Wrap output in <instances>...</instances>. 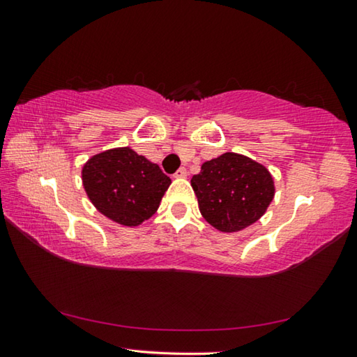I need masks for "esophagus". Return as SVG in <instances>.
<instances>
[{"mask_svg":"<svg viewBox=\"0 0 357 357\" xmlns=\"http://www.w3.org/2000/svg\"><path fill=\"white\" fill-rule=\"evenodd\" d=\"M187 176V170L185 168H179V170L174 173V178H178V179H183V178H185Z\"/></svg>","mask_w":357,"mask_h":357,"instance_id":"34e87169","label":"esophagus"}]
</instances>
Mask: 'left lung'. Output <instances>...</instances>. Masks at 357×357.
I'll return each instance as SVG.
<instances>
[{
    "label": "left lung",
    "mask_w": 357,
    "mask_h": 357,
    "mask_svg": "<svg viewBox=\"0 0 357 357\" xmlns=\"http://www.w3.org/2000/svg\"><path fill=\"white\" fill-rule=\"evenodd\" d=\"M190 184L204 220L222 233H236L253 225L275 195L268 168L238 153H223L206 160Z\"/></svg>",
    "instance_id": "8db88e82"
}]
</instances>
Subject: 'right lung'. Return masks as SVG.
<instances>
[{
    "instance_id": "add662e5",
    "label": "right lung",
    "mask_w": 357,
    "mask_h": 357,
    "mask_svg": "<svg viewBox=\"0 0 357 357\" xmlns=\"http://www.w3.org/2000/svg\"><path fill=\"white\" fill-rule=\"evenodd\" d=\"M82 183L102 215L123 227H138L155 214L172 179L154 162L124 146L89 157Z\"/></svg>"
}]
</instances>
